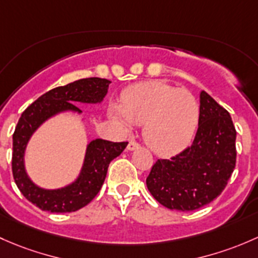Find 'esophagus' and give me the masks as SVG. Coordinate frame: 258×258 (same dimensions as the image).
Segmentation results:
<instances>
[{
    "mask_svg": "<svg viewBox=\"0 0 258 258\" xmlns=\"http://www.w3.org/2000/svg\"><path fill=\"white\" fill-rule=\"evenodd\" d=\"M126 148H128V150H134V149L139 148V143L135 142V140H130L128 147H126Z\"/></svg>",
    "mask_w": 258,
    "mask_h": 258,
    "instance_id": "1",
    "label": "esophagus"
}]
</instances>
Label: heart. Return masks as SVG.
I'll return each instance as SVG.
<instances>
[{"label": "heart", "instance_id": "b5f03b06", "mask_svg": "<svg viewBox=\"0 0 258 258\" xmlns=\"http://www.w3.org/2000/svg\"><path fill=\"white\" fill-rule=\"evenodd\" d=\"M109 114L125 132L143 125L151 150L171 155L192 139L200 116L195 95L164 81H148L124 90L121 104H111Z\"/></svg>", "mask_w": 258, "mask_h": 258}]
</instances>
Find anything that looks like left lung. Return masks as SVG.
Segmentation results:
<instances>
[{
    "instance_id": "1",
    "label": "left lung",
    "mask_w": 258,
    "mask_h": 258,
    "mask_svg": "<svg viewBox=\"0 0 258 258\" xmlns=\"http://www.w3.org/2000/svg\"><path fill=\"white\" fill-rule=\"evenodd\" d=\"M235 165L236 129L230 113L203 90L192 144L171 159H158L147 186L165 208L192 211L224 191Z\"/></svg>"
}]
</instances>
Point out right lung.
I'll return each mask as SVG.
<instances>
[{
  "label": "right lung",
  "instance_id": "add662e5",
  "mask_svg": "<svg viewBox=\"0 0 258 258\" xmlns=\"http://www.w3.org/2000/svg\"><path fill=\"white\" fill-rule=\"evenodd\" d=\"M109 83L108 79L93 77L57 87L34 100L21 115L13 133L12 174L22 195L37 208L49 212H73L88 205L99 192L110 161L120 155L128 145V142L113 143L103 139L90 142L79 177L73 184L58 190L38 187L26 174L23 155L34 130L44 120L60 111L73 110L81 113L82 110L74 102H102Z\"/></svg>",
  "mask_w": 258,
  "mask_h": 258
}]
</instances>
